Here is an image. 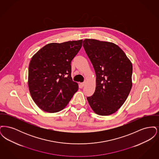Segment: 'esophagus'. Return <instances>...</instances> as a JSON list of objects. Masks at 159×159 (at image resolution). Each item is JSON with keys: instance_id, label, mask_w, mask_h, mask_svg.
Segmentation results:
<instances>
[{"instance_id": "esophagus-1", "label": "esophagus", "mask_w": 159, "mask_h": 159, "mask_svg": "<svg viewBox=\"0 0 159 159\" xmlns=\"http://www.w3.org/2000/svg\"><path fill=\"white\" fill-rule=\"evenodd\" d=\"M85 84H86L85 82H83V83H80V85H81L82 87H83V86H85Z\"/></svg>"}]
</instances>
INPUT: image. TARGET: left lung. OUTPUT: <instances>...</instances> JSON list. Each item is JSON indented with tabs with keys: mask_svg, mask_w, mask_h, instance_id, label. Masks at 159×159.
Listing matches in <instances>:
<instances>
[{
	"mask_svg": "<svg viewBox=\"0 0 159 159\" xmlns=\"http://www.w3.org/2000/svg\"><path fill=\"white\" fill-rule=\"evenodd\" d=\"M83 46L97 77L95 91L87 97L89 104L98 115H111L121 107L131 90L132 62L112 42L86 39Z\"/></svg>",
	"mask_w": 159,
	"mask_h": 159,
	"instance_id": "obj_1",
	"label": "left lung"
}]
</instances>
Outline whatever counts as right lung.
<instances>
[{"instance_id": "obj_1", "label": "right lung", "mask_w": 159, "mask_h": 159, "mask_svg": "<svg viewBox=\"0 0 159 159\" xmlns=\"http://www.w3.org/2000/svg\"><path fill=\"white\" fill-rule=\"evenodd\" d=\"M82 40L51 43L31 59L28 85L36 105L48 113L64 109L78 90L71 76V62L82 46Z\"/></svg>"}]
</instances>
